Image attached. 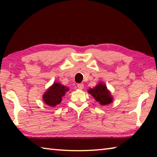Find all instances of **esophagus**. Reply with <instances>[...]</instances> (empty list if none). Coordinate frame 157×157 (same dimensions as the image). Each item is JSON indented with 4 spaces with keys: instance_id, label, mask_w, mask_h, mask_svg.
<instances>
[{
    "instance_id": "34e87169",
    "label": "esophagus",
    "mask_w": 157,
    "mask_h": 157,
    "mask_svg": "<svg viewBox=\"0 0 157 157\" xmlns=\"http://www.w3.org/2000/svg\"><path fill=\"white\" fill-rule=\"evenodd\" d=\"M78 88L79 89H82L84 88V84L82 83H80V84H78Z\"/></svg>"
}]
</instances>
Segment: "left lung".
I'll use <instances>...</instances> for the list:
<instances>
[{
  "mask_svg": "<svg viewBox=\"0 0 157 157\" xmlns=\"http://www.w3.org/2000/svg\"><path fill=\"white\" fill-rule=\"evenodd\" d=\"M88 92L95 98L97 102L102 105H107L112 102L113 98L108 91L105 84H99L94 89H90Z\"/></svg>",
  "mask_w": 157,
  "mask_h": 157,
  "instance_id": "1",
  "label": "left lung"
}]
</instances>
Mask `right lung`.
Instances as JSON below:
<instances>
[{
	"mask_svg": "<svg viewBox=\"0 0 157 157\" xmlns=\"http://www.w3.org/2000/svg\"><path fill=\"white\" fill-rule=\"evenodd\" d=\"M68 91V89L63 85L59 83H54L45 93V94L43 95V100L48 105L55 107L61 103L62 96H63L66 92Z\"/></svg>",
	"mask_w": 157,
	"mask_h": 157,
	"instance_id": "obj_1",
	"label": "right lung"
}]
</instances>
